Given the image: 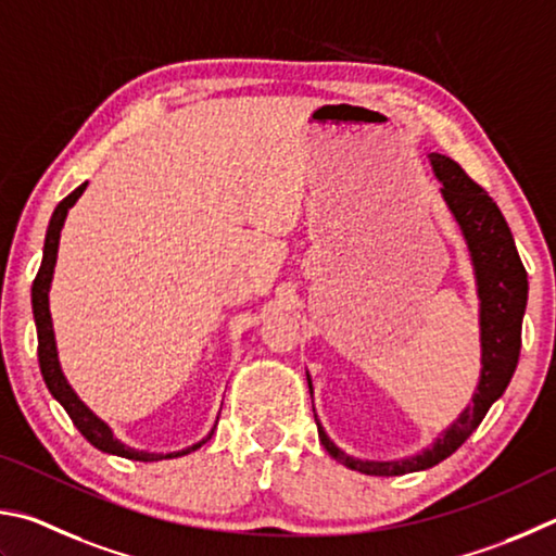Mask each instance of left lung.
<instances>
[{"instance_id": "1", "label": "left lung", "mask_w": 556, "mask_h": 556, "mask_svg": "<svg viewBox=\"0 0 556 556\" xmlns=\"http://www.w3.org/2000/svg\"><path fill=\"white\" fill-rule=\"evenodd\" d=\"M427 159L432 163L437 180L442 182L440 192L452 217L459 224L471 256L476 293H479L481 376L471 403L464 407L462 415L427 450L405 456V459H362V456L344 452L342 446L329 440L315 413L319 440H323L329 456H334L346 469L362 471L366 476H403L425 471L452 456L481 425L489 407L505 393L520 356L522 315L525 305H528V273H525L518 249H515L508 222L501 214L498 204L489 198V192L479 182H473L450 155L430 153ZM307 386L309 395H313L309 371Z\"/></svg>"}]
</instances>
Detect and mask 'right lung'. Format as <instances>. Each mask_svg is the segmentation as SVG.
<instances>
[{
	"instance_id": "obj_1",
	"label": "right lung",
	"mask_w": 556,
	"mask_h": 556,
	"mask_svg": "<svg viewBox=\"0 0 556 556\" xmlns=\"http://www.w3.org/2000/svg\"><path fill=\"white\" fill-rule=\"evenodd\" d=\"M87 182H83L80 188H75L67 198L58 204L51 224H48L46 231V243H43V261L41 268H38V276L34 280L31 288V305H34V319H36V332H38V364H41V376L48 386V391L55 397L58 403L65 407V413L71 415L73 425L80 430L87 442L104 454H114V456H124V459H134V462H161V459H175V456H185L212 440L214 434V422L207 437H202L200 442H194L185 450L178 452H146V450H134V446L124 444L119 437H114L112 427L106 425L102 417H97L90 407H87L80 395L73 391V386L67 383V378L61 368V362H58V346H55V332H53V319H51V307H48V293H51V283H53V270H55V261H58V243H61V229L67 217V210L80 200V194L85 192ZM219 420V417H217Z\"/></svg>"
}]
</instances>
